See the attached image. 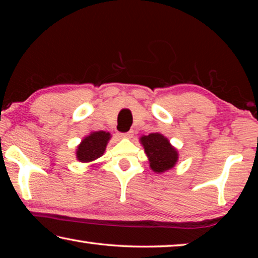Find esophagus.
Listing matches in <instances>:
<instances>
[{
    "label": "esophagus",
    "mask_w": 258,
    "mask_h": 258,
    "mask_svg": "<svg viewBox=\"0 0 258 258\" xmlns=\"http://www.w3.org/2000/svg\"><path fill=\"white\" fill-rule=\"evenodd\" d=\"M133 131H128V132H125V133H120V137L121 138H126V139H130L133 137Z\"/></svg>",
    "instance_id": "esophagus-1"
}]
</instances>
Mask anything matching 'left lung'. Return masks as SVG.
I'll return each instance as SVG.
<instances>
[{
  "instance_id": "left-lung-1",
  "label": "left lung",
  "mask_w": 258,
  "mask_h": 258,
  "mask_svg": "<svg viewBox=\"0 0 258 258\" xmlns=\"http://www.w3.org/2000/svg\"><path fill=\"white\" fill-rule=\"evenodd\" d=\"M141 143L149 158L150 167L154 172L168 171L177 161V151L169 145V141L159 133H151L141 138Z\"/></svg>"
}]
</instances>
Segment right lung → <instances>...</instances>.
I'll return each mask as SVG.
<instances>
[{
	"label": "right lung",
	"instance_id": "add662e5",
	"mask_svg": "<svg viewBox=\"0 0 258 258\" xmlns=\"http://www.w3.org/2000/svg\"><path fill=\"white\" fill-rule=\"evenodd\" d=\"M109 139H110V134L103 131L90 134L78 146L76 152L77 159L82 163H89V161L98 159L106 150Z\"/></svg>",
	"mask_w": 258,
	"mask_h": 258
}]
</instances>
